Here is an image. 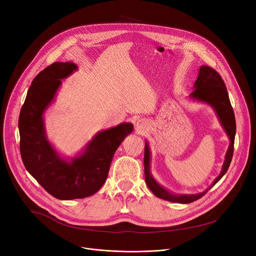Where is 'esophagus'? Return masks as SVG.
I'll return each instance as SVG.
<instances>
[{
	"instance_id": "1",
	"label": "esophagus",
	"mask_w": 256,
	"mask_h": 256,
	"mask_svg": "<svg viewBox=\"0 0 256 256\" xmlns=\"http://www.w3.org/2000/svg\"><path fill=\"white\" fill-rule=\"evenodd\" d=\"M147 130V122L144 120H138L136 124V132L138 134H143Z\"/></svg>"
}]
</instances>
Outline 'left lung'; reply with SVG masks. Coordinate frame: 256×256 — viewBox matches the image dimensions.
I'll return each instance as SVG.
<instances>
[{
    "label": "left lung",
    "mask_w": 256,
    "mask_h": 256,
    "mask_svg": "<svg viewBox=\"0 0 256 256\" xmlns=\"http://www.w3.org/2000/svg\"><path fill=\"white\" fill-rule=\"evenodd\" d=\"M190 98L197 100L199 102H204L210 105L220 120V124L226 130L228 136L230 138V145L226 153L224 162L222 164V172L220 176L214 180V182L209 186L204 192L199 194H186L178 195L170 193L162 186H160L152 176L150 172V149L148 143L145 144V155H144V170H145V180L148 188L152 193L158 197L166 201L187 204L194 202L204 196L224 176L226 172L232 158L234 153V142H235V134H236V120L233 107L230 105L226 86L222 78V76L214 70V68L209 66H201L198 78L194 84V90L190 94Z\"/></svg>",
    "instance_id": "1"
}]
</instances>
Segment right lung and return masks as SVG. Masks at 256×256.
<instances>
[{
  "mask_svg": "<svg viewBox=\"0 0 256 256\" xmlns=\"http://www.w3.org/2000/svg\"><path fill=\"white\" fill-rule=\"evenodd\" d=\"M78 66L55 62L32 80L19 115L20 154L28 172L42 187L60 200L94 195L105 182L115 151L132 132V124H120L98 132L82 154L70 161L59 156L46 136L42 114L54 100L61 80Z\"/></svg>",
  "mask_w": 256,
  "mask_h": 256,
  "instance_id": "obj_1",
  "label": "right lung"
}]
</instances>
